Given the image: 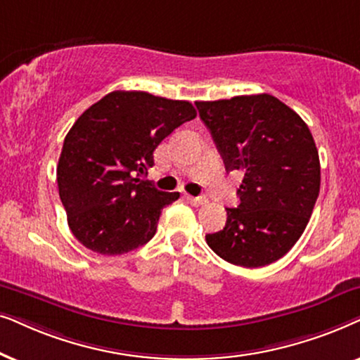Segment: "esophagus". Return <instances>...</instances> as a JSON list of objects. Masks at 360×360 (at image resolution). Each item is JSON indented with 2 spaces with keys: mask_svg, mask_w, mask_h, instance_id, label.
Returning a JSON list of instances; mask_svg holds the SVG:
<instances>
[{
  "mask_svg": "<svg viewBox=\"0 0 360 360\" xmlns=\"http://www.w3.org/2000/svg\"><path fill=\"white\" fill-rule=\"evenodd\" d=\"M188 200L193 205H204V204H207V198H205V195H198V198H194V195H188Z\"/></svg>",
  "mask_w": 360,
  "mask_h": 360,
  "instance_id": "esophagus-1",
  "label": "esophagus"
}]
</instances>
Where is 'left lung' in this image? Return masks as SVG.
<instances>
[{
  "label": "left lung",
  "mask_w": 360,
  "mask_h": 360,
  "mask_svg": "<svg viewBox=\"0 0 360 360\" xmlns=\"http://www.w3.org/2000/svg\"><path fill=\"white\" fill-rule=\"evenodd\" d=\"M225 169L240 171L238 207L207 245L232 265L258 268L298 242L319 195L316 143L295 110L268 94L195 102Z\"/></svg>",
  "instance_id": "8db88e82"
}]
</instances>
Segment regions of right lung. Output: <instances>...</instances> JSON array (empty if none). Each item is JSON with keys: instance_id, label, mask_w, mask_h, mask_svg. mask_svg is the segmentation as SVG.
Segmentation results:
<instances>
[{"instance_id": "obj_1", "label": "right lung", "mask_w": 360, "mask_h": 360, "mask_svg": "<svg viewBox=\"0 0 360 360\" xmlns=\"http://www.w3.org/2000/svg\"><path fill=\"white\" fill-rule=\"evenodd\" d=\"M195 115L186 100L115 90L77 118L62 146L57 186L84 247L122 255L151 240L162 207L179 193H162L143 176L158 145Z\"/></svg>"}]
</instances>
